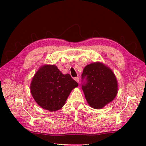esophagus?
I'll use <instances>...</instances> for the list:
<instances>
[{
  "label": "esophagus",
  "mask_w": 146,
  "mask_h": 146,
  "mask_svg": "<svg viewBox=\"0 0 146 146\" xmlns=\"http://www.w3.org/2000/svg\"><path fill=\"white\" fill-rule=\"evenodd\" d=\"M74 80H75V81L76 82H78V83H79V82H80V79H79V78L78 76L77 77H75V78H74Z\"/></svg>",
  "instance_id": "esophagus-1"
}]
</instances>
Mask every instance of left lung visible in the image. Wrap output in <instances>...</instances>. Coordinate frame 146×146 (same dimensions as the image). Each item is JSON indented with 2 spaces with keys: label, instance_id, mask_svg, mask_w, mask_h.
Returning <instances> with one entry per match:
<instances>
[{
  "label": "left lung",
  "instance_id": "1",
  "mask_svg": "<svg viewBox=\"0 0 146 146\" xmlns=\"http://www.w3.org/2000/svg\"><path fill=\"white\" fill-rule=\"evenodd\" d=\"M82 88L92 108L100 109L112 101L117 94V81L110 68L101 63L86 66L82 75Z\"/></svg>",
  "mask_w": 146,
  "mask_h": 146
}]
</instances>
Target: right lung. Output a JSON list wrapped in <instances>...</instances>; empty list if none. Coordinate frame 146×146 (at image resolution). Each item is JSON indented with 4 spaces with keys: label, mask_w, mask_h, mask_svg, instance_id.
Returning a JSON list of instances; mask_svg holds the SVG:
<instances>
[{
    "label": "right lung",
    "mask_w": 146,
    "mask_h": 146,
    "mask_svg": "<svg viewBox=\"0 0 146 146\" xmlns=\"http://www.w3.org/2000/svg\"><path fill=\"white\" fill-rule=\"evenodd\" d=\"M78 85L70 74L63 75L54 65H44L33 77L31 92L40 107L52 111L63 107L71 90Z\"/></svg>",
    "instance_id": "add662e5"
}]
</instances>
